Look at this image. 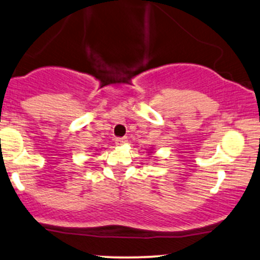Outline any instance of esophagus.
<instances>
[{"label": "esophagus", "mask_w": 260, "mask_h": 260, "mask_svg": "<svg viewBox=\"0 0 260 260\" xmlns=\"http://www.w3.org/2000/svg\"><path fill=\"white\" fill-rule=\"evenodd\" d=\"M126 141H127V138H118L115 140V144L118 145V146H121V145H124Z\"/></svg>", "instance_id": "34e87169"}]
</instances>
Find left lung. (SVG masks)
Listing matches in <instances>:
<instances>
[{"mask_svg":"<svg viewBox=\"0 0 260 260\" xmlns=\"http://www.w3.org/2000/svg\"><path fill=\"white\" fill-rule=\"evenodd\" d=\"M152 152V149H149V153H151Z\"/></svg>","mask_w":260,"mask_h":260,"instance_id":"1","label":"left lung"}]
</instances>
